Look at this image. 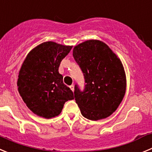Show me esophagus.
Listing matches in <instances>:
<instances>
[{
	"label": "esophagus",
	"instance_id": "obj_1",
	"mask_svg": "<svg viewBox=\"0 0 152 152\" xmlns=\"http://www.w3.org/2000/svg\"><path fill=\"white\" fill-rule=\"evenodd\" d=\"M69 87H70V89L72 90V91H74V90H75V86H74L73 84H72V85H71Z\"/></svg>",
	"mask_w": 152,
	"mask_h": 152
}]
</instances>
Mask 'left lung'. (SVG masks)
Masks as SVG:
<instances>
[{
	"label": "left lung",
	"mask_w": 152,
	"mask_h": 152,
	"mask_svg": "<svg viewBox=\"0 0 152 152\" xmlns=\"http://www.w3.org/2000/svg\"><path fill=\"white\" fill-rule=\"evenodd\" d=\"M75 60L85 80L84 90L75 86V99L84 118L98 121L116 111L126 92V75L121 61L107 44L89 40L75 46Z\"/></svg>",
	"instance_id": "8db88e82"
}]
</instances>
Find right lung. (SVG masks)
<instances>
[{
    "instance_id": "add662e5",
    "label": "right lung",
    "mask_w": 152,
    "mask_h": 152,
    "mask_svg": "<svg viewBox=\"0 0 152 152\" xmlns=\"http://www.w3.org/2000/svg\"><path fill=\"white\" fill-rule=\"evenodd\" d=\"M52 41L39 44L29 52L22 63L17 81L22 100L33 113L51 118L61 113L64 104L74 99L73 92L59 73L62 59L72 50Z\"/></svg>"
}]
</instances>
